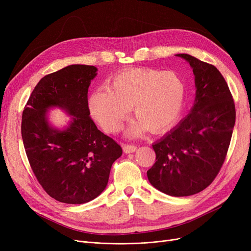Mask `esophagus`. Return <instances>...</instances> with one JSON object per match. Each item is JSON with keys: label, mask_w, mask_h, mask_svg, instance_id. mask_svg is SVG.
Masks as SVG:
<instances>
[{"label": "esophagus", "mask_w": 251, "mask_h": 251, "mask_svg": "<svg viewBox=\"0 0 251 251\" xmlns=\"http://www.w3.org/2000/svg\"><path fill=\"white\" fill-rule=\"evenodd\" d=\"M137 150L136 146H133V144H124L123 146V151L125 153H132Z\"/></svg>", "instance_id": "obj_1"}]
</instances>
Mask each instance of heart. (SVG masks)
I'll use <instances>...</instances> for the list:
<instances>
[{"mask_svg":"<svg viewBox=\"0 0 251 251\" xmlns=\"http://www.w3.org/2000/svg\"><path fill=\"white\" fill-rule=\"evenodd\" d=\"M185 96V82L176 72L134 69L116 75L109 87L101 86L92 92L89 109L105 132L114 133L132 108L138 122L128 134L134 136L144 128L160 132L172 126L183 110Z\"/></svg>","mask_w":251,"mask_h":251,"instance_id":"1","label":"heart"}]
</instances>
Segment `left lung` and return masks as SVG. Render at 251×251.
<instances>
[{"label": "left lung", "mask_w": 251, "mask_h": 251, "mask_svg": "<svg viewBox=\"0 0 251 251\" xmlns=\"http://www.w3.org/2000/svg\"><path fill=\"white\" fill-rule=\"evenodd\" d=\"M194 74L195 100L190 113L152 144L155 163L148 171L151 185L171 196L205 189L225 161L235 125V104L228 84L214 65L188 54Z\"/></svg>", "instance_id": "8db88e82"}]
</instances>
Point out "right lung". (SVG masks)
<instances>
[{
	"label": "right lung",
	"mask_w": 251,
	"mask_h": 251,
	"mask_svg": "<svg viewBox=\"0 0 251 251\" xmlns=\"http://www.w3.org/2000/svg\"><path fill=\"white\" fill-rule=\"evenodd\" d=\"M95 66L70 65L43 77L22 113L21 135L33 173L45 191L64 203L98 197L109 181L122 149L89 117L87 91ZM60 107L72 116L65 129L48 123L47 111Z\"/></svg>",
	"instance_id": "right-lung-1"
}]
</instances>
